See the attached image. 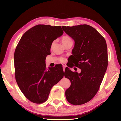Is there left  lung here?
<instances>
[{
	"label": "left lung",
	"mask_w": 121,
	"mask_h": 121,
	"mask_svg": "<svg viewBox=\"0 0 121 121\" xmlns=\"http://www.w3.org/2000/svg\"><path fill=\"white\" fill-rule=\"evenodd\" d=\"M49 25H38L25 32L14 52L15 77L25 97L35 104L47 100L51 89L63 78L62 65H46L54 40L61 36Z\"/></svg>",
	"instance_id": "obj_1"
}]
</instances>
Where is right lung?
<instances>
[{
  "mask_svg": "<svg viewBox=\"0 0 121 121\" xmlns=\"http://www.w3.org/2000/svg\"><path fill=\"white\" fill-rule=\"evenodd\" d=\"M71 27L67 34L75 44L69 59L81 70L65 75L71 82L65 97L69 103L81 105L89 101L98 91L108 63L107 46L104 38L92 26L83 24Z\"/></svg>",
  "mask_w": 121,
  "mask_h": 121,
  "instance_id": "right-lung-1",
  "label": "right lung"
}]
</instances>
